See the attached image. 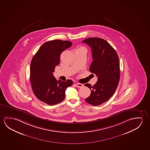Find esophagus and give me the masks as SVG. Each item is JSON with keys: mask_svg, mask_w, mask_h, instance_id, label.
I'll return each instance as SVG.
<instances>
[{"mask_svg": "<svg viewBox=\"0 0 150 150\" xmlns=\"http://www.w3.org/2000/svg\"><path fill=\"white\" fill-rule=\"evenodd\" d=\"M76 86L78 88H82L83 86V84H81V83H76Z\"/></svg>", "mask_w": 150, "mask_h": 150, "instance_id": "34e87169", "label": "esophagus"}]
</instances>
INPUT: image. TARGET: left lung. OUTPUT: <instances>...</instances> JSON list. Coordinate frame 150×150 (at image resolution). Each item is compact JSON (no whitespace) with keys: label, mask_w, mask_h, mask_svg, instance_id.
<instances>
[{"label":"left lung","mask_w":150,"mask_h":150,"mask_svg":"<svg viewBox=\"0 0 150 150\" xmlns=\"http://www.w3.org/2000/svg\"><path fill=\"white\" fill-rule=\"evenodd\" d=\"M82 42L91 48L93 61L89 70L98 78L94 86L85 84L91 91L86 101L98 106L109 100L118 86L120 79L119 57L114 48L104 39L90 38Z\"/></svg>","instance_id":"1"}]
</instances>
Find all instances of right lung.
Returning a JSON list of instances; mask_svg holds the SVG:
<instances>
[{
	"instance_id": "right-lung-1",
	"label": "right lung",
	"mask_w": 150,
	"mask_h": 150,
	"mask_svg": "<svg viewBox=\"0 0 150 150\" xmlns=\"http://www.w3.org/2000/svg\"><path fill=\"white\" fill-rule=\"evenodd\" d=\"M71 45L69 40L48 41L40 46L31 61L30 81L33 92L38 100L49 105L64 100L66 88L73 84L71 80L58 81L52 74L59 64L61 53Z\"/></svg>"
}]
</instances>
